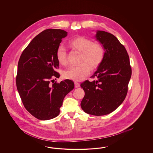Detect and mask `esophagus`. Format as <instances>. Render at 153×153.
I'll return each mask as SVG.
<instances>
[{"mask_svg": "<svg viewBox=\"0 0 153 153\" xmlns=\"http://www.w3.org/2000/svg\"><path fill=\"white\" fill-rule=\"evenodd\" d=\"M74 86L76 88H79L80 87V84L79 82H74Z\"/></svg>", "mask_w": 153, "mask_h": 153, "instance_id": "34e87169", "label": "esophagus"}]
</instances>
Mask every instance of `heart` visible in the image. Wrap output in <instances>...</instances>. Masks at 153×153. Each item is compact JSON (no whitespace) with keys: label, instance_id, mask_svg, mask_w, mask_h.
Returning a JSON list of instances; mask_svg holds the SVG:
<instances>
[{"label":"heart","instance_id":"1","mask_svg":"<svg viewBox=\"0 0 153 153\" xmlns=\"http://www.w3.org/2000/svg\"><path fill=\"white\" fill-rule=\"evenodd\" d=\"M69 46L81 52L80 65L69 67L62 73L65 79L80 81L89 74L92 69H96L101 65L105 56V49L102 44L85 36H79L69 42ZM67 51L64 46L60 45L56 51V57L62 65L68 64Z\"/></svg>","mask_w":153,"mask_h":153}]
</instances>
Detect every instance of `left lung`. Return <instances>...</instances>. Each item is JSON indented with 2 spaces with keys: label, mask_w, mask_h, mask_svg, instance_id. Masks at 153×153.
Here are the masks:
<instances>
[{
  "label": "left lung",
  "mask_w": 153,
  "mask_h": 153,
  "mask_svg": "<svg viewBox=\"0 0 153 153\" xmlns=\"http://www.w3.org/2000/svg\"><path fill=\"white\" fill-rule=\"evenodd\" d=\"M96 38L104 48L105 56L101 65L80 86L85 92L81 102L88 114L102 116L115 111L123 102L131 78L129 56L123 45L113 34L97 31Z\"/></svg>",
  "instance_id": "left-lung-1"
}]
</instances>
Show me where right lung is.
<instances>
[{"label": "right lung", "mask_w": 153, "mask_h": 153, "mask_svg": "<svg viewBox=\"0 0 153 153\" xmlns=\"http://www.w3.org/2000/svg\"><path fill=\"white\" fill-rule=\"evenodd\" d=\"M66 36L63 30H45L25 49L18 64V91L25 108L39 120L57 117L64 97L74 87L72 80H54L59 77L56 51Z\"/></svg>", "instance_id": "obj_1"}]
</instances>
